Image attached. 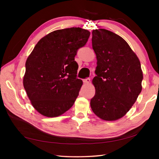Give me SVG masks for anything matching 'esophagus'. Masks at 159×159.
Wrapping results in <instances>:
<instances>
[{"label": "esophagus", "mask_w": 159, "mask_h": 159, "mask_svg": "<svg viewBox=\"0 0 159 159\" xmlns=\"http://www.w3.org/2000/svg\"><path fill=\"white\" fill-rule=\"evenodd\" d=\"M90 79H86L83 80V83H86V84H88V83H90Z\"/></svg>", "instance_id": "obj_1"}]
</instances>
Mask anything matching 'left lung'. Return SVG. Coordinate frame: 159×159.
I'll use <instances>...</instances> for the list:
<instances>
[{"label":"left lung","instance_id":"8db88e82","mask_svg":"<svg viewBox=\"0 0 159 159\" xmlns=\"http://www.w3.org/2000/svg\"><path fill=\"white\" fill-rule=\"evenodd\" d=\"M97 66L90 107L102 120H116L127 114L141 93L143 74L138 56L122 37L104 29L93 30Z\"/></svg>","mask_w":159,"mask_h":159}]
</instances>
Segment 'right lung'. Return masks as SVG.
Instances as JSON below:
<instances>
[{
    "instance_id": "1",
    "label": "right lung",
    "mask_w": 159,
    "mask_h": 159,
    "mask_svg": "<svg viewBox=\"0 0 159 159\" xmlns=\"http://www.w3.org/2000/svg\"><path fill=\"white\" fill-rule=\"evenodd\" d=\"M90 34L79 27L52 31L37 43L29 55L23 85L39 114L57 117L74 105L83 85L76 79L79 65L74 57Z\"/></svg>"
}]
</instances>
